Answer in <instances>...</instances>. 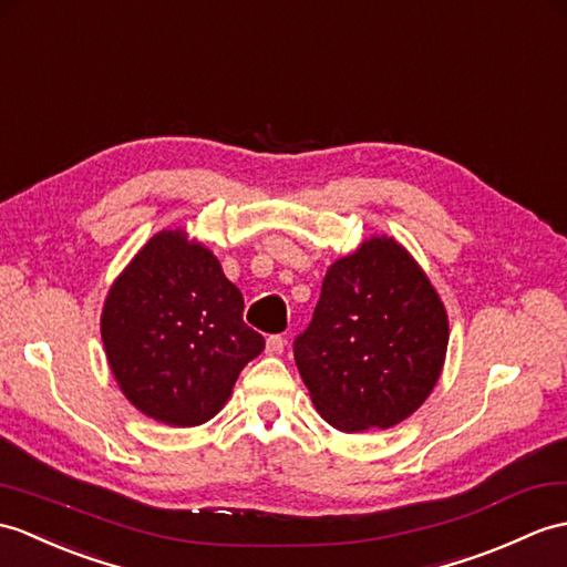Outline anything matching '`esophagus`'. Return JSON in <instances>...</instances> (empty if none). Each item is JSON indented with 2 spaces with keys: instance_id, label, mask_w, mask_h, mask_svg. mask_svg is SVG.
Masks as SVG:
<instances>
[{
  "instance_id": "1",
  "label": "esophagus",
  "mask_w": 567,
  "mask_h": 567,
  "mask_svg": "<svg viewBox=\"0 0 567 567\" xmlns=\"http://www.w3.org/2000/svg\"><path fill=\"white\" fill-rule=\"evenodd\" d=\"M285 343H287V340L282 336H270L268 343H266V354H272V358H275V354H282Z\"/></svg>"
}]
</instances>
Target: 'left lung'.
Returning <instances> with one entry per match:
<instances>
[{"mask_svg": "<svg viewBox=\"0 0 567 567\" xmlns=\"http://www.w3.org/2000/svg\"><path fill=\"white\" fill-rule=\"evenodd\" d=\"M450 321L425 270L381 234L328 268L295 360L313 408L340 432L389 430L442 374Z\"/></svg>", "mask_w": 567, "mask_h": 567, "instance_id": "obj_1", "label": "left lung"}]
</instances>
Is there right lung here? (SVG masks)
Listing matches in <instances>:
<instances>
[{
	"label": "right lung",
	"instance_id": "1",
	"mask_svg": "<svg viewBox=\"0 0 567 567\" xmlns=\"http://www.w3.org/2000/svg\"><path fill=\"white\" fill-rule=\"evenodd\" d=\"M101 340L123 396L171 427H195L229 401L266 340L244 323V297L186 229H164L117 275Z\"/></svg>",
	"mask_w": 567,
	"mask_h": 567
}]
</instances>
